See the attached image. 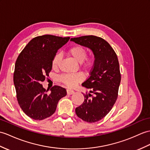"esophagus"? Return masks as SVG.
Returning a JSON list of instances; mask_svg holds the SVG:
<instances>
[{"mask_svg":"<svg viewBox=\"0 0 150 150\" xmlns=\"http://www.w3.org/2000/svg\"><path fill=\"white\" fill-rule=\"evenodd\" d=\"M67 95H73V94L75 93V91H73V90H71V89H67Z\"/></svg>","mask_w":150,"mask_h":150,"instance_id":"34e87169","label":"esophagus"}]
</instances>
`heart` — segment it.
<instances>
[{
  "mask_svg": "<svg viewBox=\"0 0 150 150\" xmlns=\"http://www.w3.org/2000/svg\"><path fill=\"white\" fill-rule=\"evenodd\" d=\"M68 54L69 56L74 59L76 61L81 63L83 68L88 69H91L95 64V58L93 57H86L87 51L85 48L80 45L75 46L69 48ZM61 61L60 54H57L54 57L52 61V67L54 69L58 68ZM59 81L64 83L68 88H74L76 83L81 82L83 80V76L81 73H77L75 74H65L61 75L59 78Z\"/></svg>",
  "mask_w": 150,
  "mask_h": 150,
  "instance_id": "1",
  "label": "heart"
}]
</instances>
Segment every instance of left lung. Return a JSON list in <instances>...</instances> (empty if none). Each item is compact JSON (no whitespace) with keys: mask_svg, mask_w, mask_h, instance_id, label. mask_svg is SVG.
Instances as JSON below:
<instances>
[{"mask_svg":"<svg viewBox=\"0 0 150 150\" xmlns=\"http://www.w3.org/2000/svg\"><path fill=\"white\" fill-rule=\"evenodd\" d=\"M70 40L91 49L95 56L89 77L82 84L91 91L75 109L76 114L83 121L95 123L105 117L116 103L121 82L119 61L113 48L102 38L91 35Z\"/></svg>","mask_w":150,"mask_h":150,"instance_id":"1","label":"left lung"}]
</instances>
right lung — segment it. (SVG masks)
Instances as JSON below:
<instances>
[{
    "label": "right lung",
    "instance_id": "1",
    "mask_svg": "<svg viewBox=\"0 0 150 150\" xmlns=\"http://www.w3.org/2000/svg\"><path fill=\"white\" fill-rule=\"evenodd\" d=\"M69 37L53 35L37 36L31 40L16 59L13 81L21 109L34 120L50 117L56 110L58 102L67 95V90L54 86L50 93L41 82L52 69V61L57 50Z\"/></svg>",
    "mask_w": 150,
    "mask_h": 150
}]
</instances>
